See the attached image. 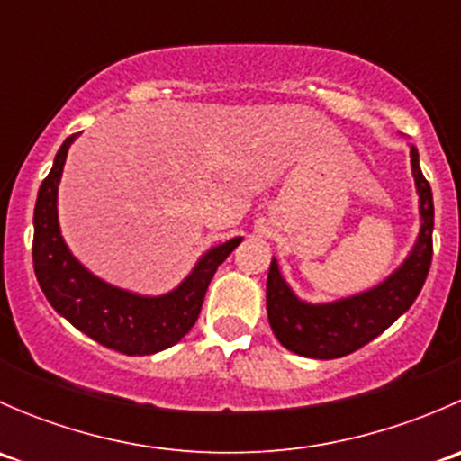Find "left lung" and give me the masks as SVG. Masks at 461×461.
Listing matches in <instances>:
<instances>
[{"label":"left lung","mask_w":461,"mask_h":461,"mask_svg":"<svg viewBox=\"0 0 461 461\" xmlns=\"http://www.w3.org/2000/svg\"><path fill=\"white\" fill-rule=\"evenodd\" d=\"M411 167L420 196V236L406 260L379 285L332 303H308L290 290L276 258H272L267 274V319L283 348L310 359H339L379 337L415 303L430 269L435 207L415 147H411Z\"/></svg>","instance_id":"obj_1"}]
</instances>
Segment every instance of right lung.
Segmentation results:
<instances>
[{"label": "right lung", "instance_id": "1", "mask_svg": "<svg viewBox=\"0 0 461 461\" xmlns=\"http://www.w3.org/2000/svg\"><path fill=\"white\" fill-rule=\"evenodd\" d=\"M73 140L76 136L67 138L59 147L53 169L37 192L32 216V267L37 283L55 312L93 341L129 357L156 355L178 343L194 328L218 265L243 239L236 236L203 254L192 274L167 294L142 296L102 281L73 257L59 231L58 187Z\"/></svg>", "mask_w": 461, "mask_h": 461}]
</instances>
